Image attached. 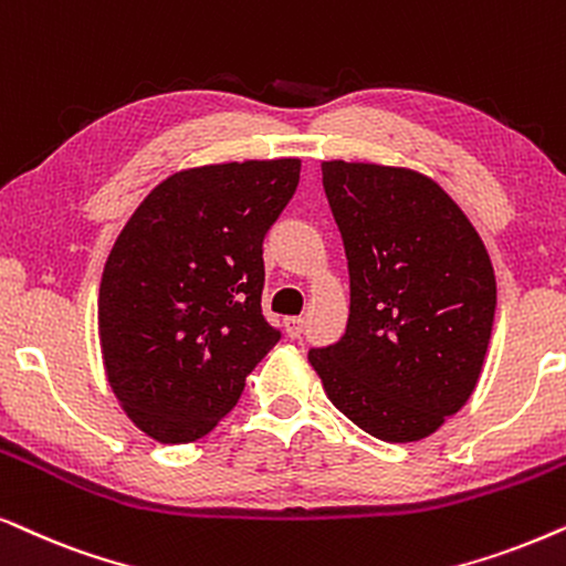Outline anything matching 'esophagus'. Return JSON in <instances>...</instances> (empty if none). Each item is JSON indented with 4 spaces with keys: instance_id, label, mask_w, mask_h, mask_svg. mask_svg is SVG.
<instances>
[{
    "instance_id": "esophagus-1",
    "label": "esophagus",
    "mask_w": 566,
    "mask_h": 566,
    "mask_svg": "<svg viewBox=\"0 0 566 566\" xmlns=\"http://www.w3.org/2000/svg\"><path fill=\"white\" fill-rule=\"evenodd\" d=\"M303 328H305V318H303V315H292V318H287V334H290L292 338L303 336Z\"/></svg>"
}]
</instances>
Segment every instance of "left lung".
I'll return each instance as SVG.
<instances>
[{
	"mask_svg": "<svg viewBox=\"0 0 566 566\" xmlns=\"http://www.w3.org/2000/svg\"><path fill=\"white\" fill-rule=\"evenodd\" d=\"M349 261V323L307 354L331 403L367 434H432L476 388L496 282L469 217L406 168L321 165Z\"/></svg>",
	"mask_w": 566,
	"mask_h": 566,
	"instance_id": "1",
	"label": "left lung"
}]
</instances>
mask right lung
<instances>
[{"mask_svg": "<svg viewBox=\"0 0 566 566\" xmlns=\"http://www.w3.org/2000/svg\"><path fill=\"white\" fill-rule=\"evenodd\" d=\"M297 184L295 157L176 172L116 238L97 297L103 361L157 442L205 437L282 338L261 313L263 238Z\"/></svg>", "mask_w": 566, "mask_h": 566, "instance_id": "right-lung-1", "label": "right lung"}]
</instances>
